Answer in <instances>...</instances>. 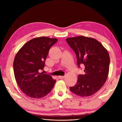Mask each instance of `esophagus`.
<instances>
[{"label": "esophagus", "mask_w": 122, "mask_h": 122, "mask_svg": "<svg viewBox=\"0 0 122 122\" xmlns=\"http://www.w3.org/2000/svg\"><path fill=\"white\" fill-rule=\"evenodd\" d=\"M58 77L60 79H64V77H65V76H59Z\"/></svg>", "instance_id": "1"}]
</instances>
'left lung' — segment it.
Returning <instances> with one entry per match:
<instances>
[{
  "label": "left lung",
  "instance_id": "obj_1",
  "mask_svg": "<svg viewBox=\"0 0 122 122\" xmlns=\"http://www.w3.org/2000/svg\"><path fill=\"white\" fill-rule=\"evenodd\" d=\"M67 43L76 54L79 68L84 66V74H79L71 91L80 97L97 92L107 81L110 63L108 51L99 41L84 36L68 38Z\"/></svg>",
  "mask_w": 122,
  "mask_h": 122
}]
</instances>
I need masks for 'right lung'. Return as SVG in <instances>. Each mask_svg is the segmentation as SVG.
<instances>
[{"mask_svg":"<svg viewBox=\"0 0 122 122\" xmlns=\"http://www.w3.org/2000/svg\"><path fill=\"white\" fill-rule=\"evenodd\" d=\"M56 38H36L25 43L15 55L13 67L15 80L22 92L28 97L41 98L52 89L56 81L50 75L40 73Z\"/></svg>","mask_w":122,"mask_h":122,"instance_id":"add662e5","label":"right lung"}]
</instances>
